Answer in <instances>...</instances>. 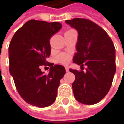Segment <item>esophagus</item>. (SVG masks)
Returning <instances> with one entry per match:
<instances>
[{
    "mask_svg": "<svg viewBox=\"0 0 124 124\" xmlns=\"http://www.w3.org/2000/svg\"><path fill=\"white\" fill-rule=\"evenodd\" d=\"M65 71H66V72H68V71H69V68H68V66H65Z\"/></svg>",
    "mask_w": 124,
    "mask_h": 124,
    "instance_id": "1",
    "label": "esophagus"
}]
</instances>
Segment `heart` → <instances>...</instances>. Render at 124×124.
Masks as SVG:
<instances>
[{
	"label": "heart",
	"mask_w": 124,
	"mask_h": 124,
	"mask_svg": "<svg viewBox=\"0 0 124 124\" xmlns=\"http://www.w3.org/2000/svg\"><path fill=\"white\" fill-rule=\"evenodd\" d=\"M68 60H69V57H68V56L65 54L60 55L57 58V61H58V62H59V63H65L68 62Z\"/></svg>",
	"instance_id": "obj_1"
}]
</instances>
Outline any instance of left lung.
Wrapping results in <instances>:
<instances>
[{"label":"left lung","instance_id":"left-lung-1","mask_svg":"<svg viewBox=\"0 0 124 124\" xmlns=\"http://www.w3.org/2000/svg\"><path fill=\"white\" fill-rule=\"evenodd\" d=\"M65 23L79 35L73 63L88 66L85 72L70 69L75 75L74 97L83 104H95L109 92L116 72L113 42L103 29L88 19L76 18Z\"/></svg>","mask_w":124,"mask_h":124}]
</instances>
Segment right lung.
<instances>
[{"mask_svg":"<svg viewBox=\"0 0 124 124\" xmlns=\"http://www.w3.org/2000/svg\"><path fill=\"white\" fill-rule=\"evenodd\" d=\"M61 27L59 22L30 20L16 31L11 40L9 72L20 96L31 106L45 108L56 100L65 69L46 59L50 55V38ZM42 65L50 66L49 74L41 71Z\"/></svg>","mask_w":124,"mask_h":124,"instance_id":"right-lung-1","label":"right lung"}]
</instances>
